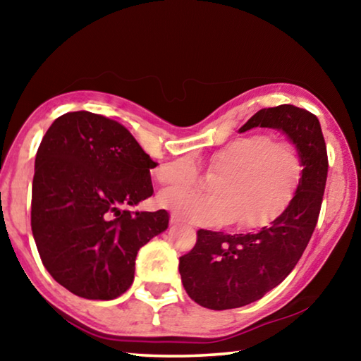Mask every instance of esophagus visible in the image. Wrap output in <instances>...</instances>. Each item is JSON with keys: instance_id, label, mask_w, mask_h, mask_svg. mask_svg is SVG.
Listing matches in <instances>:
<instances>
[{"instance_id": "1", "label": "esophagus", "mask_w": 361, "mask_h": 361, "mask_svg": "<svg viewBox=\"0 0 361 361\" xmlns=\"http://www.w3.org/2000/svg\"><path fill=\"white\" fill-rule=\"evenodd\" d=\"M171 224L172 225H178V224H183V219H180L178 216H176L175 213L171 216Z\"/></svg>"}]
</instances>
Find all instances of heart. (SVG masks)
<instances>
[{
  "mask_svg": "<svg viewBox=\"0 0 361 361\" xmlns=\"http://www.w3.org/2000/svg\"><path fill=\"white\" fill-rule=\"evenodd\" d=\"M208 166L221 176L214 180L213 195L186 190H167L161 203L185 221L214 227L236 222L261 227L272 222L298 194L303 159L289 140H274L271 134H252L233 139L211 154ZM157 180L169 189H189L199 180L194 154H180L157 169Z\"/></svg>",
  "mask_w": 361,
  "mask_h": 361,
  "instance_id": "1",
  "label": "heart"
}]
</instances>
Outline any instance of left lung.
<instances>
[{
    "mask_svg": "<svg viewBox=\"0 0 361 361\" xmlns=\"http://www.w3.org/2000/svg\"><path fill=\"white\" fill-rule=\"evenodd\" d=\"M274 128L299 148L303 176L294 200L271 225L228 235L199 230L194 249L180 258L189 298L209 310L239 308L263 298L298 264L319 217L327 181V148L319 120L293 104L259 109L239 128Z\"/></svg>",
    "mask_w": 361,
    "mask_h": 361,
    "instance_id": "1",
    "label": "left lung"
}]
</instances>
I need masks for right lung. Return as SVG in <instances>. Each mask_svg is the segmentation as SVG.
<instances>
[{
  "mask_svg": "<svg viewBox=\"0 0 361 361\" xmlns=\"http://www.w3.org/2000/svg\"><path fill=\"white\" fill-rule=\"evenodd\" d=\"M157 166L116 120L87 111L54 120L35 154L31 228L59 285L92 300L131 286L139 249L167 228L169 213L122 207L153 194Z\"/></svg>",
  "mask_w": 361,
  "mask_h": 361,
  "instance_id": "obj_1",
  "label": "right lung"
}]
</instances>
